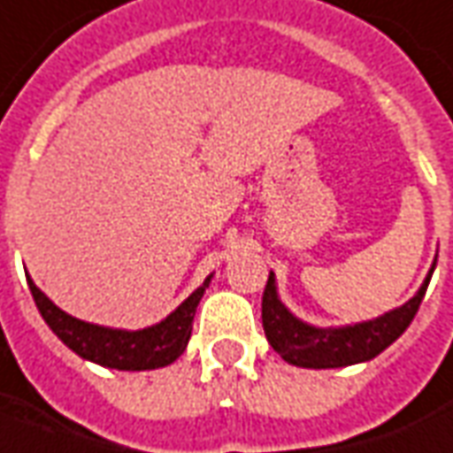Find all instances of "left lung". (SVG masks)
<instances>
[{
    "mask_svg": "<svg viewBox=\"0 0 453 453\" xmlns=\"http://www.w3.org/2000/svg\"><path fill=\"white\" fill-rule=\"evenodd\" d=\"M432 270L427 280L422 282L420 292L408 303H403L401 309L374 321L357 323L348 328H313V326L296 321L277 299L275 277L270 273L265 292H263V328H265L267 342L289 365L306 366V369H333V366L366 362L376 357L379 352H384L411 326L420 309L422 296L427 292Z\"/></svg>",
    "mask_w": 453,
    "mask_h": 453,
    "instance_id": "8db88e82",
    "label": "left lung"
}]
</instances>
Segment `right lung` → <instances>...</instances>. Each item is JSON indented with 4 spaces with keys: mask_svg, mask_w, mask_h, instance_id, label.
<instances>
[{
    "mask_svg": "<svg viewBox=\"0 0 453 453\" xmlns=\"http://www.w3.org/2000/svg\"><path fill=\"white\" fill-rule=\"evenodd\" d=\"M207 285H210V277L204 280L200 289H195L193 295L168 316L166 321L144 328V331L127 333L101 328V326L84 323L69 316L42 295L28 277L33 302L38 306L45 323L52 328V333L69 349H74L79 357L91 359L96 365L111 366V369H122V372L158 369V366L176 362L183 355L190 333H193L195 309L203 299Z\"/></svg>",
    "mask_w": 453,
    "mask_h": 453,
    "instance_id": "1",
    "label": "right lung"
}]
</instances>
